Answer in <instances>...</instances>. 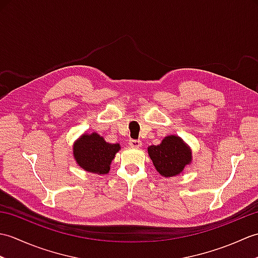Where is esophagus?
<instances>
[{"instance_id": "34e87169", "label": "esophagus", "mask_w": 258, "mask_h": 258, "mask_svg": "<svg viewBox=\"0 0 258 258\" xmlns=\"http://www.w3.org/2000/svg\"><path fill=\"white\" fill-rule=\"evenodd\" d=\"M128 144L132 147H135V149H139V147H141L142 145V142L139 140H130Z\"/></svg>"}]
</instances>
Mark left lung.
Returning <instances> with one entry per match:
<instances>
[{"mask_svg": "<svg viewBox=\"0 0 258 258\" xmlns=\"http://www.w3.org/2000/svg\"><path fill=\"white\" fill-rule=\"evenodd\" d=\"M147 152L156 171L165 177L176 176L191 162L190 149L176 135L166 136L160 145L150 146Z\"/></svg>", "mask_w": 258, "mask_h": 258, "instance_id": "left-lung-1", "label": "left lung"}]
</instances>
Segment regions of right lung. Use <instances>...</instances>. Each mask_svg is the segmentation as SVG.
I'll use <instances>...</instances> for the list:
<instances>
[{
	"label": "right lung",
	"instance_id": "1",
	"mask_svg": "<svg viewBox=\"0 0 258 258\" xmlns=\"http://www.w3.org/2000/svg\"><path fill=\"white\" fill-rule=\"evenodd\" d=\"M119 149V144H109L97 133H85L74 143L73 155L84 171L106 174Z\"/></svg>",
	"mask_w": 258,
	"mask_h": 258
}]
</instances>
